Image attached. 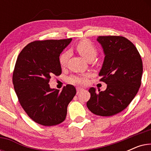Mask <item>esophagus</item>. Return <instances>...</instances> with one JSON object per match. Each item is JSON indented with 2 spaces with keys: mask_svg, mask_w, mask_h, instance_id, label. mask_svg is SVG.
I'll return each mask as SVG.
<instances>
[{
  "mask_svg": "<svg viewBox=\"0 0 151 151\" xmlns=\"http://www.w3.org/2000/svg\"><path fill=\"white\" fill-rule=\"evenodd\" d=\"M76 90H77V93H79L80 91H82L84 90V88L81 87H77L76 88Z\"/></svg>",
  "mask_w": 151,
  "mask_h": 151,
  "instance_id": "34e87169",
  "label": "esophagus"
}]
</instances>
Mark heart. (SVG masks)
Here are the masks:
<instances>
[{
  "label": "heart",
  "mask_w": 151,
  "mask_h": 151,
  "mask_svg": "<svg viewBox=\"0 0 151 151\" xmlns=\"http://www.w3.org/2000/svg\"><path fill=\"white\" fill-rule=\"evenodd\" d=\"M76 49L78 51V53L81 55L82 57H83L86 60H88L90 59H94L97 55V49L91 42L89 41L83 40L78 43L76 45ZM69 53L68 52H64L62 53L60 56L59 62L60 65L62 67L66 65L67 64L68 58H69ZM87 79V76H73L69 78L70 82L73 84H85Z\"/></svg>",
  "instance_id": "obj_1"
}]
</instances>
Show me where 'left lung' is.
I'll return each instance as SVG.
<instances>
[{"instance_id": "8db88e82", "label": "left lung", "mask_w": 151, "mask_h": 151, "mask_svg": "<svg viewBox=\"0 0 151 151\" xmlns=\"http://www.w3.org/2000/svg\"><path fill=\"white\" fill-rule=\"evenodd\" d=\"M104 59L99 72L101 81L107 84L103 91L89 88L86 103L95 115L111 116L120 113L131 102L141 85L143 65L137 48L122 36H98Z\"/></svg>"}]
</instances>
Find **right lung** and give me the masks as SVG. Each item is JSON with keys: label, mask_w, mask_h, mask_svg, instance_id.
Wrapping results in <instances>:
<instances>
[{"label": "right lung", "mask_w": 151, "mask_h": 151, "mask_svg": "<svg viewBox=\"0 0 151 151\" xmlns=\"http://www.w3.org/2000/svg\"><path fill=\"white\" fill-rule=\"evenodd\" d=\"M71 40L34 41L18 55L12 79L14 90L27 114L39 124L51 127L63 122L76 93L71 84L61 91L49 84L51 76L61 74L59 56Z\"/></svg>", "instance_id": "add662e5"}]
</instances>
